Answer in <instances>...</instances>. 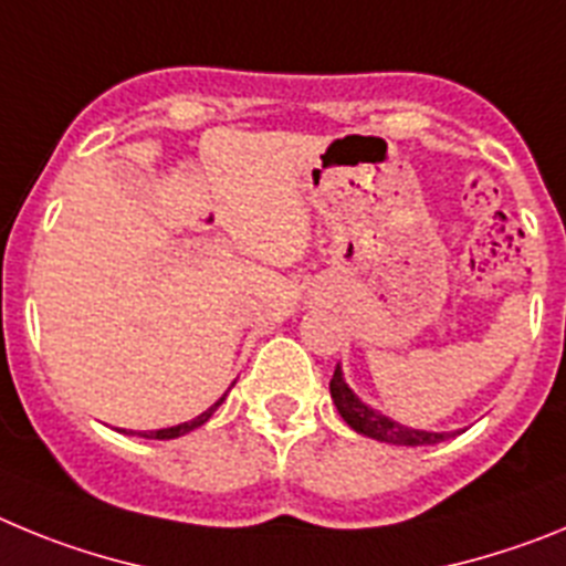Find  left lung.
<instances>
[{
    "instance_id": "1",
    "label": "left lung",
    "mask_w": 566,
    "mask_h": 566,
    "mask_svg": "<svg viewBox=\"0 0 566 566\" xmlns=\"http://www.w3.org/2000/svg\"><path fill=\"white\" fill-rule=\"evenodd\" d=\"M332 399L337 405L339 417L345 422L352 424L354 431L363 433V437H371L379 439V442H388V444H405V448H417V444H437L444 442L448 437H457V433H431V431H413V428H405V424L394 422V419L382 417L377 413L374 408H368L365 402H359L354 397V391L345 385L343 371H339V365L334 368V377H332Z\"/></svg>"
}]
</instances>
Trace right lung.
I'll return each mask as SVG.
<instances>
[{"label":"right lung","mask_w":566,"mask_h":566,"mask_svg":"<svg viewBox=\"0 0 566 566\" xmlns=\"http://www.w3.org/2000/svg\"><path fill=\"white\" fill-rule=\"evenodd\" d=\"M223 399H227V394H223V397L218 399V402H214L212 408H207V411H203L201 417L189 419V422H184V424H175V428H164V431H149V433H138V437H144V439H178V437H184V433L195 431V428H201V424L207 422V419L212 417V413L218 411V408H221V402H223Z\"/></svg>","instance_id":"right-lung-1"}]
</instances>
